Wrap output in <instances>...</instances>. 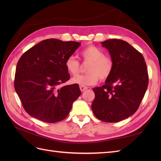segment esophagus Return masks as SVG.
Here are the masks:
<instances>
[{"mask_svg": "<svg viewBox=\"0 0 161 161\" xmlns=\"http://www.w3.org/2000/svg\"><path fill=\"white\" fill-rule=\"evenodd\" d=\"M87 89H88V87L86 86H80V89L82 92H84L85 90H86Z\"/></svg>", "mask_w": 161, "mask_h": 161, "instance_id": "obj_1", "label": "esophagus"}]
</instances>
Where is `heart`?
Segmentation results:
<instances>
[{
    "mask_svg": "<svg viewBox=\"0 0 161 161\" xmlns=\"http://www.w3.org/2000/svg\"><path fill=\"white\" fill-rule=\"evenodd\" d=\"M83 59L91 62L86 69L88 72L85 75L73 77L71 82L80 86H90L96 84L99 80L108 79L114 69V62L109 57L104 56V53L100 48L90 45L85 47L80 52ZM65 67L71 75L75 76L79 72L80 64L76 58L70 56L65 62Z\"/></svg>",
    "mask_w": 161,
    "mask_h": 161,
    "instance_id": "heart-1",
    "label": "heart"
}]
</instances>
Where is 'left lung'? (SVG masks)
<instances>
[{"label": "left lung", "instance_id": "left-lung-1", "mask_svg": "<svg viewBox=\"0 0 161 161\" xmlns=\"http://www.w3.org/2000/svg\"><path fill=\"white\" fill-rule=\"evenodd\" d=\"M108 49L114 69L105 85L95 87L91 105L94 115L105 122H118L137 111L148 85L144 58L128 42L111 39L101 42Z\"/></svg>", "mask_w": 161, "mask_h": 161}]
</instances>
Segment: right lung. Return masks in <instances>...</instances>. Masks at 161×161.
I'll list each match as a JSON object with an SVG mask.
<instances>
[{
    "mask_svg": "<svg viewBox=\"0 0 161 161\" xmlns=\"http://www.w3.org/2000/svg\"><path fill=\"white\" fill-rule=\"evenodd\" d=\"M80 45L47 39L33 46L19 60L14 89L27 113L47 123L65 119L81 95L79 85L62 86L70 79L65 62Z\"/></svg>",
    "mask_w": 161,
    "mask_h": 161,
    "instance_id": "add662e5",
    "label": "right lung"
}]
</instances>
